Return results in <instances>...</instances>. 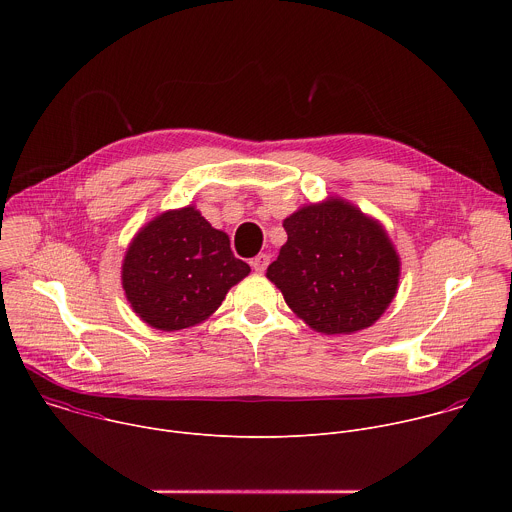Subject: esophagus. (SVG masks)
Listing matches in <instances>:
<instances>
[{
	"instance_id": "obj_1",
	"label": "esophagus",
	"mask_w": 512,
	"mask_h": 512,
	"mask_svg": "<svg viewBox=\"0 0 512 512\" xmlns=\"http://www.w3.org/2000/svg\"><path fill=\"white\" fill-rule=\"evenodd\" d=\"M267 265H269V255H265V253H259V255L251 261V267H253L255 271H259V273H263V271L267 269Z\"/></svg>"
}]
</instances>
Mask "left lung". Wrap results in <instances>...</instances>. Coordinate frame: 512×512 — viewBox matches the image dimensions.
<instances>
[{"instance_id": "left-lung-1", "label": "left lung", "mask_w": 512, "mask_h": 512, "mask_svg": "<svg viewBox=\"0 0 512 512\" xmlns=\"http://www.w3.org/2000/svg\"><path fill=\"white\" fill-rule=\"evenodd\" d=\"M283 229L267 277L310 328L350 334L381 318L397 294L399 255L377 221L332 198L287 216Z\"/></svg>"}]
</instances>
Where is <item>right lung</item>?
I'll return each instance as SVG.
<instances>
[{
  "label": "right lung",
  "instance_id": "right-lung-1",
  "mask_svg": "<svg viewBox=\"0 0 512 512\" xmlns=\"http://www.w3.org/2000/svg\"><path fill=\"white\" fill-rule=\"evenodd\" d=\"M227 233L186 206L145 225L123 261V289L133 312L152 328L174 332L206 320L227 291L249 275Z\"/></svg>",
  "mask_w": 512,
  "mask_h": 512
}]
</instances>
